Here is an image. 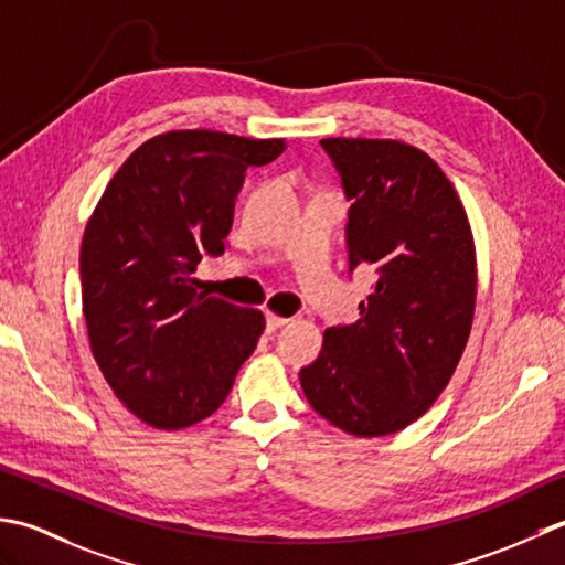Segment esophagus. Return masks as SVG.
Masks as SVG:
<instances>
[{"label":"esophagus","instance_id":"34e87169","mask_svg":"<svg viewBox=\"0 0 565 565\" xmlns=\"http://www.w3.org/2000/svg\"><path fill=\"white\" fill-rule=\"evenodd\" d=\"M287 317H280V315H268L266 317V324H268V331H278V329H282L285 324H287Z\"/></svg>","mask_w":565,"mask_h":565}]
</instances>
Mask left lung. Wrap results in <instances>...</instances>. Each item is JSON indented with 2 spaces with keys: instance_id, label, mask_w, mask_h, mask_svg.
I'll return each mask as SVG.
<instances>
[{
  "instance_id": "left-lung-1",
  "label": "left lung",
  "mask_w": 565,
  "mask_h": 565,
  "mask_svg": "<svg viewBox=\"0 0 565 565\" xmlns=\"http://www.w3.org/2000/svg\"><path fill=\"white\" fill-rule=\"evenodd\" d=\"M351 200V270L375 273L361 319L324 331L299 371L333 427L385 436L409 427L451 380L476 315L478 263L466 206L427 153L395 138H321Z\"/></svg>"
}]
</instances>
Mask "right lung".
<instances>
[{
  "label": "right lung",
  "mask_w": 565,
  "mask_h": 565,
  "mask_svg": "<svg viewBox=\"0 0 565 565\" xmlns=\"http://www.w3.org/2000/svg\"><path fill=\"white\" fill-rule=\"evenodd\" d=\"M285 138L190 129L148 138L114 172L79 248L89 349L124 407L156 429L210 417L256 349L266 317L200 290L222 256L248 168Z\"/></svg>",
  "instance_id": "obj_1"
}]
</instances>
